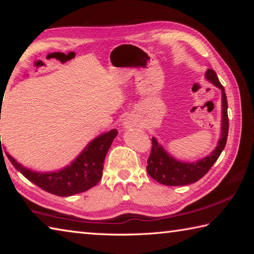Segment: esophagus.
Listing matches in <instances>:
<instances>
[{
	"label": "esophagus",
	"mask_w": 254,
	"mask_h": 254,
	"mask_svg": "<svg viewBox=\"0 0 254 254\" xmlns=\"http://www.w3.org/2000/svg\"><path fill=\"white\" fill-rule=\"evenodd\" d=\"M133 121H131V120H126V121H124V123H123V126L126 127H133Z\"/></svg>",
	"instance_id": "esophagus-1"
}]
</instances>
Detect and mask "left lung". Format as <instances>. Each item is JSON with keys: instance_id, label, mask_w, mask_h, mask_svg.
<instances>
[{"instance_id": "obj_1", "label": "left lung", "mask_w": 254, "mask_h": 254, "mask_svg": "<svg viewBox=\"0 0 254 254\" xmlns=\"http://www.w3.org/2000/svg\"><path fill=\"white\" fill-rule=\"evenodd\" d=\"M205 77L222 91V132L217 147L212 153L196 162H183L176 160L152 137V148L148 159L147 171L149 176L166 186H185L194 184L208 173L212 166L225 148L229 134V117H227V98L224 87L218 80L213 69H207Z\"/></svg>"}]
</instances>
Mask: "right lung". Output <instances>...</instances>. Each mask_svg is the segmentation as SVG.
I'll return each mask as SVG.
<instances>
[{
  "mask_svg": "<svg viewBox=\"0 0 254 254\" xmlns=\"http://www.w3.org/2000/svg\"><path fill=\"white\" fill-rule=\"evenodd\" d=\"M117 135V128L98 135L88 143L70 166L55 173L32 171L24 168L7 152L6 156L14 168L38 187L57 196H72L88 190L100 182L103 176V163L105 156Z\"/></svg>",
  "mask_w": 254,
  "mask_h": 254,
  "instance_id": "right-lung-1",
  "label": "right lung"
}]
</instances>
